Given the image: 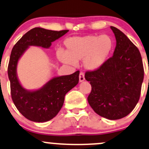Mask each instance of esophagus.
I'll return each mask as SVG.
<instances>
[{"label":"esophagus","instance_id":"esophagus-1","mask_svg":"<svg viewBox=\"0 0 149 149\" xmlns=\"http://www.w3.org/2000/svg\"><path fill=\"white\" fill-rule=\"evenodd\" d=\"M79 81H83L85 79V77H84V73L83 72H81L79 73Z\"/></svg>","mask_w":149,"mask_h":149}]
</instances>
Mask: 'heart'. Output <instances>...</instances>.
<instances>
[{"label": "heart", "mask_w": 149, "mask_h": 149, "mask_svg": "<svg viewBox=\"0 0 149 149\" xmlns=\"http://www.w3.org/2000/svg\"><path fill=\"white\" fill-rule=\"evenodd\" d=\"M65 52L58 51L57 56L62 63L75 65L83 59V65L89 70L98 69L107 61L114 48V40L108 34L74 36L65 41Z\"/></svg>", "instance_id": "obj_1"}]
</instances>
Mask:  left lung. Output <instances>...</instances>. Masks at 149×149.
<instances>
[{"label":"left lung","mask_w":149,"mask_h":149,"mask_svg":"<svg viewBox=\"0 0 149 149\" xmlns=\"http://www.w3.org/2000/svg\"><path fill=\"white\" fill-rule=\"evenodd\" d=\"M116 38L113 56L98 69L86 71L91 91L87 100L100 116L118 120L130 114L141 94L144 70L139 51L120 30L111 26Z\"/></svg>","instance_id":"8db88e82"}]
</instances>
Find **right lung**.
I'll return each mask as SVG.
<instances>
[{
	"label": "right lung",
	"mask_w": 149,
	"mask_h": 149,
	"mask_svg": "<svg viewBox=\"0 0 149 149\" xmlns=\"http://www.w3.org/2000/svg\"><path fill=\"white\" fill-rule=\"evenodd\" d=\"M68 31H52L35 27L26 32L12 50L8 68L12 99L19 113L31 121L43 123L56 116L63 106L66 93L79 82V71L53 78L41 89L29 91L21 86L17 77L18 60L29 46L49 48L51 42Z\"/></svg>",
	"instance_id": "obj_1"
}]
</instances>
